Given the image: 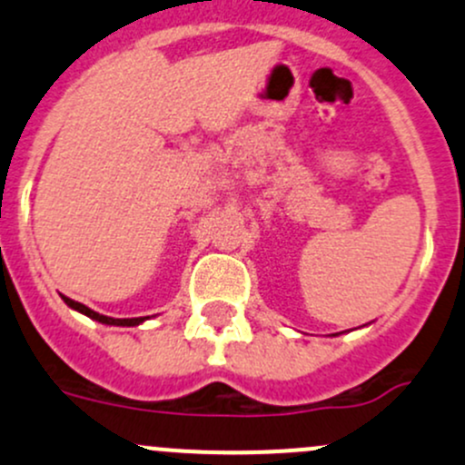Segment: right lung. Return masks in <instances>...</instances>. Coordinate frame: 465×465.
I'll list each match as a JSON object with an SVG mask.
<instances>
[{"label":"right lung","mask_w":465,"mask_h":465,"mask_svg":"<svg viewBox=\"0 0 465 465\" xmlns=\"http://www.w3.org/2000/svg\"><path fill=\"white\" fill-rule=\"evenodd\" d=\"M64 298V302L68 307H71V310H77L80 312V314H84V316H89V319H93V321H97V322H104V325H117V327H134V325H140V322H144L146 319H149V316H140V319H111V316H104V314H97V312H93V310H89V307L86 305H82V302H77V301H71V298H66V296H62Z\"/></svg>","instance_id":"right-lung-1"}]
</instances>
